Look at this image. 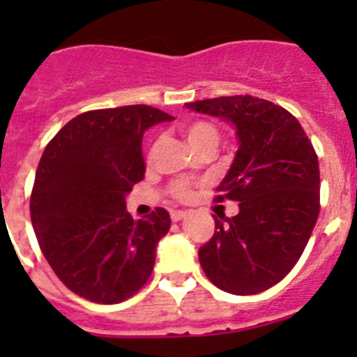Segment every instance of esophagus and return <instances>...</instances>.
Wrapping results in <instances>:
<instances>
[{
	"mask_svg": "<svg viewBox=\"0 0 357 357\" xmlns=\"http://www.w3.org/2000/svg\"><path fill=\"white\" fill-rule=\"evenodd\" d=\"M188 216V211H172V220L173 222H181Z\"/></svg>",
	"mask_w": 357,
	"mask_h": 357,
	"instance_id": "34e87169",
	"label": "esophagus"
}]
</instances>
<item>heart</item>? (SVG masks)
Here are the masks:
<instances>
[{
	"label": "heart",
	"instance_id": "1",
	"mask_svg": "<svg viewBox=\"0 0 357 357\" xmlns=\"http://www.w3.org/2000/svg\"><path fill=\"white\" fill-rule=\"evenodd\" d=\"M182 134L188 139L189 146L193 150L204 146H216L218 139H220V132H218L216 125L209 121H191L182 128ZM172 195L178 200H188L191 197V184L185 181H178L172 185Z\"/></svg>",
	"mask_w": 357,
	"mask_h": 357
}]
</instances>
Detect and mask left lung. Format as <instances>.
<instances>
[{
    "mask_svg": "<svg viewBox=\"0 0 357 357\" xmlns=\"http://www.w3.org/2000/svg\"><path fill=\"white\" fill-rule=\"evenodd\" d=\"M234 125L238 151L214 200L239 213L214 220L198 250L207 279L232 295H255L284 279L307 245L320 213L318 157L293 114L255 96L185 103Z\"/></svg>",
    "mask_w": 357,
    "mask_h": 357,
    "instance_id": "left-lung-1",
    "label": "left lung"
}]
</instances>
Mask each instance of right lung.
<instances>
[{"label":"right lung","instance_id":"add662e5","mask_svg":"<svg viewBox=\"0 0 357 357\" xmlns=\"http://www.w3.org/2000/svg\"><path fill=\"white\" fill-rule=\"evenodd\" d=\"M172 116L150 105L89 110L48 143L31 189L37 241L56 277L96 304L139 291L172 220L157 207L134 220L125 198L143 181L144 132Z\"/></svg>","mask_w":357,"mask_h":357}]
</instances>
